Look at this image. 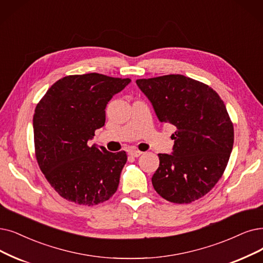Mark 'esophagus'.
Instances as JSON below:
<instances>
[{
	"label": "esophagus",
	"mask_w": 263,
	"mask_h": 263,
	"mask_svg": "<svg viewBox=\"0 0 263 263\" xmlns=\"http://www.w3.org/2000/svg\"><path fill=\"white\" fill-rule=\"evenodd\" d=\"M128 154H129L130 156H134V157H138V156H140V155L142 154V152H141V151H138V150H135V149H130V150L128 151Z\"/></svg>",
	"instance_id": "34e87169"
}]
</instances>
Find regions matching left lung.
Returning a JSON list of instances; mask_svg holds the SVG:
<instances>
[{"label": "left lung", "instance_id": "left-lung-1", "mask_svg": "<svg viewBox=\"0 0 263 263\" xmlns=\"http://www.w3.org/2000/svg\"><path fill=\"white\" fill-rule=\"evenodd\" d=\"M157 119L176 127L172 154H159L154 190L172 203L189 204L221 178L234 142L233 124L218 93L181 74L136 81Z\"/></svg>", "mask_w": 263, "mask_h": 263}]
</instances>
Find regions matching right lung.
<instances>
[{"instance_id": "right-lung-1", "label": "right lung", "mask_w": 263, "mask_h": 263, "mask_svg": "<svg viewBox=\"0 0 263 263\" xmlns=\"http://www.w3.org/2000/svg\"><path fill=\"white\" fill-rule=\"evenodd\" d=\"M130 79L99 73L60 79L41 99L33 115L35 156L56 192L80 205H97L117 192L127 161L88 141L106 122L108 102Z\"/></svg>"}]
</instances>
